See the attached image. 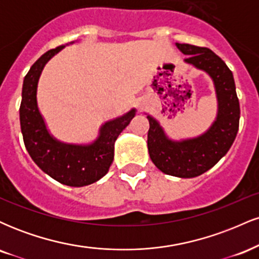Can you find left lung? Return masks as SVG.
I'll return each mask as SVG.
<instances>
[{"label":"left lung","instance_id":"1","mask_svg":"<svg viewBox=\"0 0 259 259\" xmlns=\"http://www.w3.org/2000/svg\"><path fill=\"white\" fill-rule=\"evenodd\" d=\"M185 62L204 70L214 82L218 114L212 126L195 139L173 141L159 123L147 115L150 129L147 147L153 164L164 174L178 178H195L214 167L233 145L239 130L240 103L234 76L224 61L207 47L178 44Z\"/></svg>","mask_w":259,"mask_h":259}]
</instances>
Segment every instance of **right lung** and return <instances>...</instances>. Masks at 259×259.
I'll return each instance as SVG.
<instances>
[{"instance_id": "add662e5", "label": "right lung", "mask_w": 259, "mask_h": 259, "mask_svg": "<svg viewBox=\"0 0 259 259\" xmlns=\"http://www.w3.org/2000/svg\"><path fill=\"white\" fill-rule=\"evenodd\" d=\"M64 46L44 53L25 75L19 108L20 129L26 151L41 170L68 186H85L96 183L108 173L114 158V142L135 117L132 109L123 117L107 121L100 135L90 145H70L50 135L36 101L37 82L45 64Z\"/></svg>"}]
</instances>
